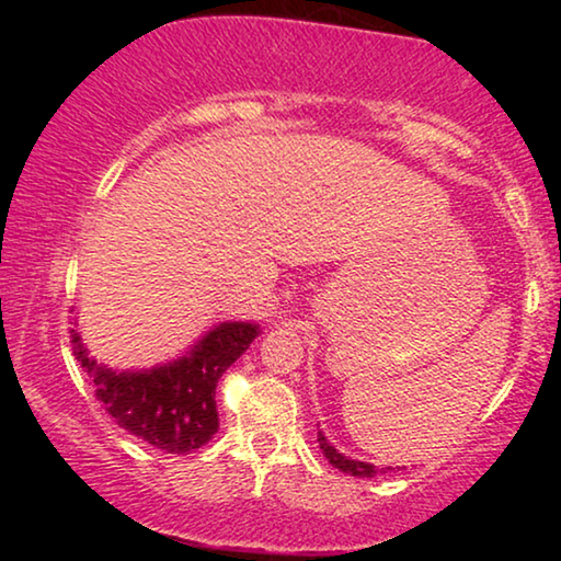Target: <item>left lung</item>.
<instances>
[{
  "label": "left lung",
  "mask_w": 561,
  "mask_h": 561,
  "mask_svg": "<svg viewBox=\"0 0 561 561\" xmlns=\"http://www.w3.org/2000/svg\"><path fill=\"white\" fill-rule=\"evenodd\" d=\"M319 448H321V453L327 455V460L334 465V468H339V470H344V472H348V474H354V478H376L378 472H386V470H393V468H376V465H371V462H360V460H348V458H344V455H341L334 445H331L324 435L319 433Z\"/></svg>",
  "instance_id": "obj_1"
}]
</instances>
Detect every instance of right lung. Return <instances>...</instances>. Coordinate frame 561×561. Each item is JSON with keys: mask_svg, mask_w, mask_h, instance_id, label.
<instances>
[{"mask_svg": "<svg viewBox=\"0 0 561 561\" xmlns=\"http://www.w3.org/2000/svg\"><path fill=\"white\" fill-rule=\"evenodd\" d=\"M260 329L242 321L210 331L190 356L144 374H116L89 358L79 334L71 331L73 356L93 383L96 401L123 431L165 453H193L220 425L215 388L240 358Z\"/></svg>", "mask_w": 561, "mask_h": 561, "instance_id": "obj_1", "label": "right lung"}]
</instances>
